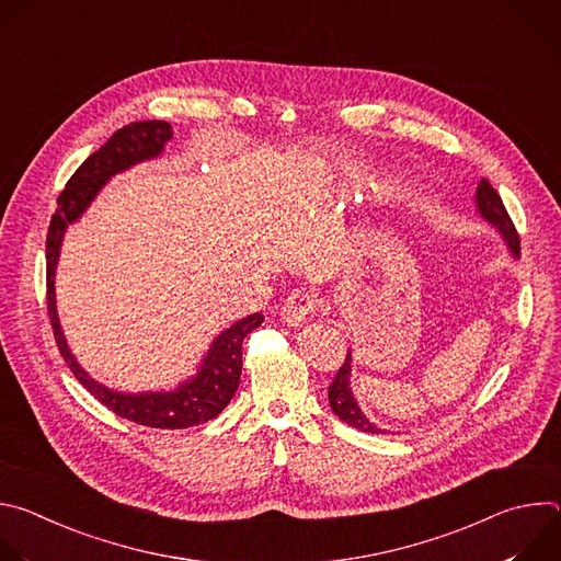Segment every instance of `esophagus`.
Here are the masks:
<instances>
[{
	"mask_svg": "<svg viewBox=\"0 0 561 561\" xmlns=\"http://www.w3.org/2000/svg\"><path fill=\"white\" fill-rule=\"evenodd\" d=\"M319 299L312 295V293H306V290H295L286 304L282 306V317L284 322L290 324V327H299L304 324L306 319H310L317 310H319Z\"/></svg>",
	"mask_w": 561,
	"mask_h": 561,
	"instance_id": "34e87169",
	"label": "esophagus"
}]
</instances>
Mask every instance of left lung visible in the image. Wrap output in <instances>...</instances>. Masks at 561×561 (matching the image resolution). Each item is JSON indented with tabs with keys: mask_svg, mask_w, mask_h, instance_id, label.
Listing matches in <instances>:
<instances>
[{
	"mask_svg": "<svg viewBox=\"0 0 561 561\" xmlns=\"http://www.w3.org/2000/svg\"><path fill=\"white\" fill-rule=\"evenodd\" d=\"M474 206L479 217H482L486 224H491L506 242L511 255L515 260H519V234L504 208L502 197L497 195V191L489 184V180H482L477 186L474 193ZM351 377H353V353L346 355V362L342 364V368L337 370L333 383L329 386V404L333 409V413L346 422L348 426L362 431V433H388L386 428H379L375 422H370L366 417V413L362 411L359 402L353 394L351 388Z\"/></svg>",
	"mask_w": 561,
	"mask_h": 561,
	"instance_id": "obj_1",
	"label": "left lung"
}]
</instances>
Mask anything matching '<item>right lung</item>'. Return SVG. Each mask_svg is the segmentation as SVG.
<instances>
[{
    "label": "right lung",
    "instance_id": "right-lung-1",
    "mask_svg": "<svg viewBox=\"0 0 561 561\" xmlns=\"http://www.w3.org/2000/svg\"><path fill=\"white\" fill-rule=\"evenodd\" d=\"M171 139L173 126L169 122H135L119 128L68 180L66 188L57 197V210L50 219L46 237V299L55 342L64 362L79 379V383L95 399H100L106 409L124 420L150 428H191L217 417L228 407L239 386V377H242V342L253 329L264 322V317L260 312H253L224 329L210 342L206 355L197 366V373L178 383V388L124 392L93 379L70 353L57 314L55 273L68 226L79 221V217L89 210V206L111 182V178L141 162H148V159L159 157L164 152L167 141Z\"/></svg>",
    "mask_w": 561,
    "mask_h": 561
}]
</instances>
